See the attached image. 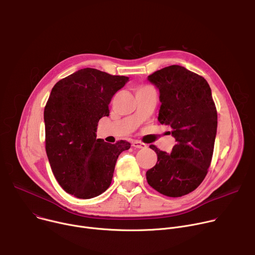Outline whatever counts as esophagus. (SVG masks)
<instances>
[{
  "label": "esophagus",
  "instance_id": "1",
  "mask_svg": "<svg viewBox=\"0 0 255 255\" xmlns=\"http://www.w3.org/2000/svg\"><path fill=\"white\" fill-rule=\"evenodd\" d=\"M132 146L135 147V148H146L147 145L138 141V140H133L132 141Z\"/></svg>",
  "mask_w": 255,
  "mask_h": 255
}]
</instances>
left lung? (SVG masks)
Instances as JSON below:
<instances>
[{"label": "left lung", "mask_w": 255, "mask_h": 255, "mask_svg": "<svg viewBox=\"0 0 255 255\" xmlns=\"http://www.w3.org/2000/svg\"><path fill=\"white\" fill-rule=\"evenodd\" d=\"M159 92L158 121L172 128L175 145L170 153L150 145L156 164L146 171L150 187L167 197L196 190L211 164L217 134V110L207 81L180 65H170L148 76Z\"/></svg>", "instance_id": "obj_1"}]
</instances>
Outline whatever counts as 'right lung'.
Segmentation results:
<instances>
[{"label": "right lung", "instance_id": "right-lung-1", "mask_svg": "<svg viewBox=\"0 0 255 255\" xmlns=\"http://www.w3.org/2000/svg\"><path fill=\"white\" fill-rule=\"evenodd\" d=\"M128 81V77L87 67L53 87L44 109L45 149L66 193L91 199L110 187L117 158L131 144L98 139V123L110 114L109 104Z\"/></svg>", "mask_w": 255, "mask_h": 255}]
</instances>
